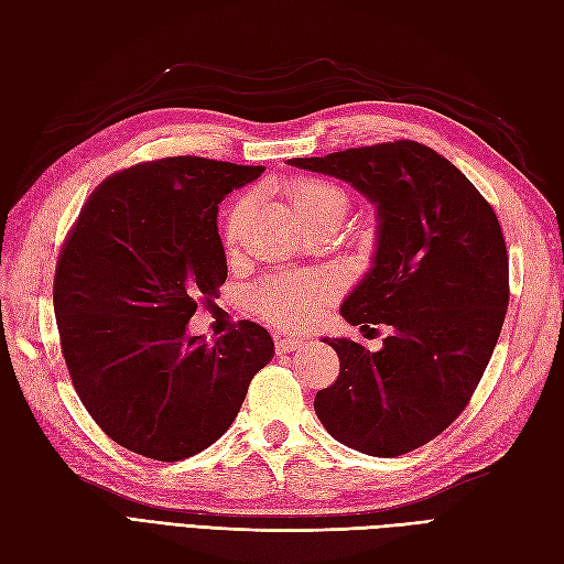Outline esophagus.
Here are the masks:
<instances>
[{
  "mask_svg": "<svg viewBox=\"0 0 564 564\" xmlns=\"http://www.w3.org/2000/svg\"><path fill=\"white\" fill-rule=\"evenodd\" d=\"M305 344L303 338H292V336H278L275 338V350L282 355V352H294L296 348H301Z\"/></svg>",
  "mask_w": 564,
  "mask_h": 564,
  "instance_id": "obj_1",
  "label": "esophagus"
}]
</instances>
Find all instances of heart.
<instances>
[{
	"instance_id": "obj_1",
	"label": "heart",
	"mask_w": 564,
	"mask_h": 564,
	"mask_svg": "<svg viewBox=\"0 0 564 564\" xmlns=\"http://www.w3.org/2000/svg\"><path fill=\"white\" fill-rule=\"evenodd\" d=\"M294 204V212L301 220L319 214L324 207L334 202H344V195L334 185L324 181H299L292 193H289ZM249 212V202H240L230 214L228 220V237L235 240L240 232ZM329 301V286L315 278H284L272 280L268 284L256 286L251 292V305L256 313L263 315L270 322L284 324V327H301L311 322L324 303Z\"/></svg>"
}]
</instances>
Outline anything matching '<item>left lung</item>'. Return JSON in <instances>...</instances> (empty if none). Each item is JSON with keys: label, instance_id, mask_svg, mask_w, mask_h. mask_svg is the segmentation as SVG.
<instances>
[{"label": "left lung", "instance_id": "left-lung-1", "mask_svg": "<svg viewBox=\"0 0 564 564\" xmlns=\"http://www.w3.org/2000/svg\"><path fill=\"white\" fill-rule=\"evenodd\" d=\"M286 164L350 183L377 207L367 275L340 303L346 322L388 324L371 352L327 338L340 362L315 414L340 445L400 456L464 412L497 346L508 308L499 218L458 169L416 141L350 148Z\"/></svg>", "mask_w": 564, "mask_h": 564}]
</instances>
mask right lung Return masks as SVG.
<instances>
[{"label": "right lung", "mask_w": 564, "mask_h": 564, "mask_svg": "<svg viewBox=\"0 0 564 564\" xmlns=\"http://www.w3.org/2000/svg\"><path fill=\"white\" fill-rule=\"evenodd\" d=\"M263 172L204 158L135 164L96 187L67 235L54 280L63 357L91 419L129 452L172 464L207 449L275 357L249 319L214 344L185 332L228 278L218 204Z\"/></svg>", "instance_id": "1"}]
</instances>
